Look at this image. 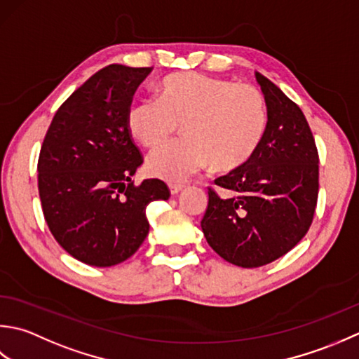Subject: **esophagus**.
Returning <instances> with one entry per match:
<instances>
[{
	"mask_svg": "<svg viewBox=\"0 0 359 359\" xmlns=\"http://www.w3.org/2000/svg\"><path fill=\"white\" fill-rule=\"evenodd\" d=\"M169 187H170L172 195H177L178 192H181L182 187H184V184H180V182H170Z\"/></svg>",
	"mask_w": 359,
	"mask_h": 359,
	"instance_id": "34e87169",
	"label": "esophagus"
}]
</instances>
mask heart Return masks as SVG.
I'll list each match as a JSON object with an SVG mask.
<instances>
[{
  "label": "heart",
  "mask_w": 359,
  "mask_h": 359,
  "mask_svg": "<svg viewBox=\"0 0 359 359\" xmlns=\"http://www.w3.org/2000/svg\"><path fill=\"white\" fill-rule=\"evenodd\" d=\"M128 127L144 147L156 149L182 127L184 141L153 151L151 177L182 181L200 170L233 172L259 151L268 130V108L257 86L182 72L167 77L158 99L130 109Z\"/></svg>",
  "instance_id": "heart-1"
}]
</instances>
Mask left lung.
Returning <instances> with one entry per match:
<instances>
[{"label":"left lung","instance_id":"8db88e82","mask_svg":"<svg viewBox=\"0 0 359 359\" xmlns=\"http://www.w3.org/2000/svg\"><path fill=\"white\" fill-rule=\"evenodd\" d=\"M268 130L246 165L215 180L201 220L208 243L226 262L257 268L291 251L309 232L319 190V156L302 109L260 72Z\"/></svg>","mask_w":359,"mask_h":359}]
</instances>
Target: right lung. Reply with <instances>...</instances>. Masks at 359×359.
I'll return each instance as SVG.
<instances>
[{"label":"right lung","mask_w":359,"mask_h":359,"mask_svg":"<svg viewBox=\"0 0 359 359\" xmlns=\"http://www.w3.org/2000/svg\"><path fill=\"white\" fill-rule=\"evenodd\" d=\"M151 68L108 65L57 109L39 156V194L48 228L72 257L113 266L131 257L150 229L151 201L169 200L161 180L131 177L142 155L128 127L137 86Z\"/></svg>","instance_id":"obj_1"}]
</instances>
